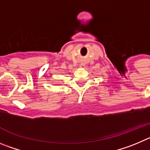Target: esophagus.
I'll list each match as a JSON object with an SVG mask.
<instances>
[{"label":"esophagus","instance_id":"obj_1","mask_svg":"<svg viewBox=\"0 0 150 150\" xmlns=\"http://www.w3.org/2000/svg\"><path fill=\"white\" fill-rule=\"evenodd\" d=\"M80 67H81V68H82V69H84L85 67H86V66H85L84 63H81Z\"/></svg>","mask_w":150,"mask_h":150}]
</instances>
